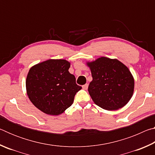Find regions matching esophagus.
Instances as JSON below:
<instances>
[{
  "label": "esophagus",
  "mask_w": 155,
  "mask_h": 155,
  "mask_svg": "<svg viewBox=\"0 0 155 155\" xmlns=\"http://www.w3.org/2000/svg\"><path fill=\"white\" fill-rule=\"evenodd\" d=\"M82 87H83V90H87V87H88V84H87V83L85 84V85H83L82 86Z\"/></svg>",
  "instance_id": "esophagus-1"
}]
</instances>
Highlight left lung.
I'll list each match as a JSON object with an SVG mask.
<instances>
[{"mask_svg": "<svg viewBox=\"0 0 155 155\" xmlns=\"http://www.w3.org/2000/svg\"><path fill=\"white\" fill-rule=\"evenodd\" d=\"M93 80L89 94L96 105L114 111L127 104L134 92L135 81L126 65L117 59L101 57L86 62Z\"/></svg>", "mask_w": 155, "mask_h": 155, "instance_id": "left-lung-1", "label": "left lung"}]
</instances>
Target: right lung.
Listing matches in <instances>:
<instances>
[{"instance_id":"right-lung-1","label":"right lung","mask_w":155,"mask_h":155,"mask_svg":"<svg viewBox=\"0 0 155 155\" xmlns=\"http://www.w3.org/2000/svg\"><path fill=\"white\" fill-rule=\"evenodd\" d=\"M70 67V62L65 59H48L30 68L26 79L27 94L33 105L44 114H63L82 89L68 71Z\"/></svg>"}]
</instances>
